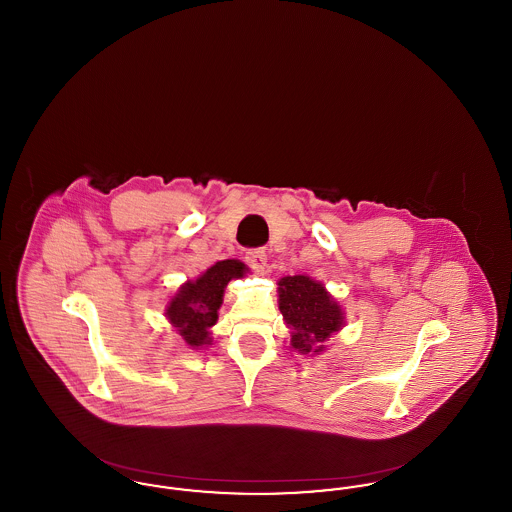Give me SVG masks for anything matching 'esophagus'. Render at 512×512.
Here are the masks:
<instances>
[{
	"label": "esophagus",
	"instance_id": "obj_1",
	"mask_svg": "<svg viewBox=\"0 0 512 512\" xmlns=\"http://www.w3.org/2000/svg\"><path fill=\"white\" fill-rule=\"evenodd\" d=\"M245 261L255 268V270H263L267 265V251L263 247H257V249H249L245 253Z\"/></svg>",
	"mask_w": 512,
	"mask_h": 512
}]
</instances>
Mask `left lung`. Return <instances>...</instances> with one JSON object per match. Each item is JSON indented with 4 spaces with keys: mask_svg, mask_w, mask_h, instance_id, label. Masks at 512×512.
<instances>
[{
    "mask_svg": "<svg viewBox=\"0 0 512 512\" xmlns=\"http://www.w3.org/2000/svg\"><path fill=\"white\" fill-rule=\"evenodd\" d=\"M278 307L292 328V347L303 355L324 351V341L343 326V311L326 288L303 274L278 282Z\"/></svg>",
    "mask_w": 512,
    "mask_h": 512,
    "instance_id": "left-lung-1",
    "label": "left lung"
}]
</instances>
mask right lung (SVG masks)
<instances>
[{"mask_svg":"<svg viewBox=\"0 0 512 512\" xmlns=\"http://www.w3.org/2000/svg\"><path fill=\"white\" fill-rule=\"evenodd\" d=\"M245 272L247 267L236 259L219 261L194 282L190 280L180 286L172 297L165 315L192 349L211 343L209 328L217 324L224 288L232 278H242Z\"/></svg>","mask_w":512,"mask_h":512,"instance_id":"obj_1","label":"right lung"}]
</instances>
